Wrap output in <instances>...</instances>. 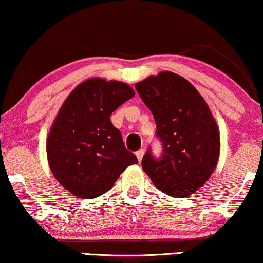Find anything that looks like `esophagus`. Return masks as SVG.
Instances as JSON below:
<instances>
[{"label": "esophagus", "instance_id": "1", "mask_svg": "<svg viewBox=\"0 0 263 263\" xmlns=\"http://www.w3.org/2000/svg\"><path fill=\"white\" fill-rule=\"evenodd\" d=\"M143 155H144V149H140V151L136 152V157H137V160H139V162L142 161Z\"/></svg>", "mask_w": 263, "mask_h": 263}]
</instances>
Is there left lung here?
<instances>
[{
    "label": "left lung",
    "instance_id": "8db88e82",
    "mask_svg": "<svg viewBox=\"0 0 263 263\" xmlns=\"http://www.w3.org/2000/svg\"><path fill=\"white\" fill-rule=\"evenodd\" d=\"M135 88L163 144L160 159L145 153L144 173L169 196L192 195L207 182L220 156V132L211 109L188 80L172 71L149 76Z\"/></svg>",
    "mask_w": 263,
    "mask_h": 263
}]
</instances>
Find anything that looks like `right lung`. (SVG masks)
<instances>
[{
    "label": "right lung",
    "instance_id": "add662e5",
    "mask_svg": "<svg viewBox=\"0 0 263 263\" xmlns=\"http://www.w3.org/2000/svg\"><path fill=\"white\" fill-rule=\"evenodd\" d=\"M134 95L127 83L92 78L75 87L60 108L47 137V159L52 175L72 195L95 199L139 162L110 121Z\"/></svg>",
    "mask_w": 263,
    "mask_h": 263
}]
</instances>
